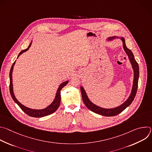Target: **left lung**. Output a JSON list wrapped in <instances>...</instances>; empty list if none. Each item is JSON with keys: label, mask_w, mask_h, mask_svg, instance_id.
Wrapping results in <instances>:
<instances>
[{"label": "left lung", "mask_w": 152, "mask_h": 152, "mask_svg": "<svg viewBox=\"0 0 152 152\" xmlns=\"http://www.w3.org/2000/svg\"><path fill=\"white\" fill-rule=\"evenodd\" d=\"M115 38H117V37H110L109 38V40L114 39ZM122 41H123V46L124 51L126 52V54L127 55L129 59L131 61V63L132 64V68L134 69V83H133V86H132V90L131 95L129 97L127 100L122 104L120 106L116 107L115 108H112V109H104V108L100 107L94 103H93L90 99H88L87 95H86L84 89L83 87H80V90H81V93H82V98L83 100V102L85 106L87 107L91 111L103 115L106 117H111V116H115L120 113H121L122 111H123L126 108L129 106L130 104L132 103L133 102L136 94L137 91V88H138V78H139V66H138V64L135 59L134 56L132 51L129 49L126 45L125 43V40L123 37L121 38Z\"/></svg>", "instance_id": "left-lung-1"}]
</instances>
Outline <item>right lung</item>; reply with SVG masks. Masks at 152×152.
<instances>
[{
  "label": "right lung",
  "instance_id": "obj_1",
  "mask_svg": "<svg viewBox=\"0 0 152 152\" xmlns=\"http://www.w3.org/2000/svg\"><path fill=\"white\" fill-rule=\"evenodd\" d=\"M32 42H31V44L29 45V46H28V48L26 49H25L22 51H21L20 53L18 54V57L21 55L22 54L23 52L27 51L29 48L31 46ZM17 57V58H18ZM15 63V61H14V62L13 63V64L12 65L11 70H10V94L11 96L13 99V100L19 106V107L21 108V110L23 112H25L27 115L32 117H45V116H47L48 115H50L52 113H53L54 112H55L57 109L58 108L59 104H60V102H61V89L64 87V86H66L69 81L67 80L66 82H62L58 87L56 94V96L55 98L53 100V102L47 107L45 108L43 110H32L31 109V108L27 107L26 106H25L24 105H23L22 104H21L15 98L14 94V91H13V87H12V70H13V67L14 64Z\"/></svg>",
  "mask_w": 152,
  "mask_h": 152
}]
</instances>
